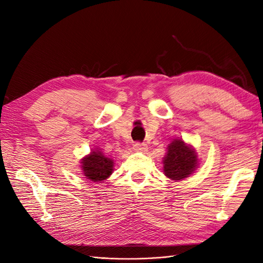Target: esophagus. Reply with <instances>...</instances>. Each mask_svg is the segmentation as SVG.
<instances>
[{
  "label": "esophagus",
  "mask_w": 263,
  "mask_h": 263,
  "mask_svg": "<svg viewBox=\"0 0 263 263\" xmlns=\"http://www.w3.org/2000/svg\"><path fill=\"white\" fill-rule=\"evenodd\" d=\"M134 149L135 151H146L147 149V145L145 144V143H139V142H137V143H135L134 144Z\"/></svg>",
  "instance_id": "34e87169"
}]
</instances>
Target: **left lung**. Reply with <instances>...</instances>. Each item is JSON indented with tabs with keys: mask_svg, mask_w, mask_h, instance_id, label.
Here are the masks:
<instances>
[{
	"mask_svg": "<svg viewBox=\"0 0 263 263\" xmlns=\"http://www.w3.org/2000/svg\"><path fill=\"white\" fill-rule=\"evenodd\" d=\"M167 148V154L163 161L167 178L182 180L194 172L197 165V155L194 149L186 146L181 139H174Z\"/></svg>",
	"mask_w": 263,
	"mask_h": 263,
	"instance_id": "obj_1",
	"label": "left lung"
}]
</instances>
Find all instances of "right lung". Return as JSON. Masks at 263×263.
Wrapping results in <instances>:
<instances>
[{"label": "right lung", "mask_w": 263, "mask_h": 263, "mask_svg": "<svg viewBox=\"0 0 263 263\" xmlns=\"http://www.w3.org/2000/svg\"><path fill=\"white\" fill-rule=\"evenodd\" d=\"M82 168L87 179L100 182L112 173L114 162L111 159L104 156L101 152L93 151L90 155L83 159Z\"/></svg>", "instance_id": "1"}]
</instances>
